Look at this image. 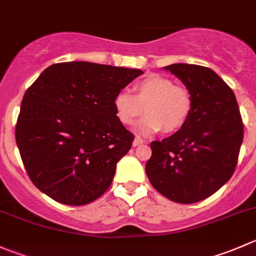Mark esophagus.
<instances>
[{
    "label": "esophagus",
    "instance_id": "obj_1",
    "mask_svg": "<svg viewBox=\"0 0 256 256\" xmlns=\"http://www.w3.org/2000/svg\"><path fill=\"white\" fill-rule=\"evenodd\" d=\"M141 144H144V140H141L140 138H135V140L132 141L134 146H138V145H141Z\"/></svg>",
    "mask_w": 256,
    "mask_h": 256
}]
</instances>
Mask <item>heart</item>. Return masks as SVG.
Listing matches in <instances>:
<instances>
[{
    "mask_svg": "<svg viewBox=\"0 0 256 256\" xmlns=\"http://www.w3.org/2000/svg\"><path fill=\"white\" fill-rule=\"evenodd\" d=\"M136 95L122 90L114 98L118 120L132 126L144 115L146 118L136 128L138 135L150 136L160 132H174L182 128L191 112L190 95L178 88L172 80L160 75H150L135 86Z\"/></svg>",
    "mask_w": 256,
    "mask_h": 256,
    "instance_id": "1",
    "label": "heart"
}]
</instances>
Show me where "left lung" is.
<instances>
[{
  "instance_id": "8db88e82",
  "label": "left lung",
  "mask_w": 256,
  "mask_h": 256,
  "mask_svg": "<svg viewBox=\"0 0 256 256\" xmlns=\"http://www.w3.org/2000/svg\"><path fill=\"white\" fill-rule=\"evenodd\" d=\"M164 70L188 88L191 112L174 135L151 142L145 171L161 195L192 204L212 196L232 178L244 126L234 92L212 68L172 64Z\"/></svg>"
}]
</instances>
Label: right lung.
Returning a JSON list of instances; mask_svg holds the SVG:
<instances>
[{
    "instance_id": "right-lung-1",
    "label": "right lung",
    "mask_w": 256,
    "mask_h": 256,
    "mask_svg": "<svg viewBox=\"0 0 256 256\" xmlns=\"http://www.w3.org/2000/svg\"><path fill=\"white\" fill-rule=\"evenodd\" d=\"M142 71L86 61L48 66L26 91L16 125L22 162L40 191L86 205L110 188L134 135L114 98Z\"/></svg>"
}]
</instances>
